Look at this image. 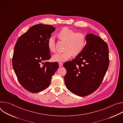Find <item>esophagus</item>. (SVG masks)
<instances>
[{
    "label": "esophagus",
    "instance_id": "obj_1",
    "mask_svg": "<svg viewBox=\"0 0 123 123\" xmlns=\"http://www.w3.org/2000/svg\"><path fill=\"white\" fill-rule=\"evenodd\" d=\"M59 66H62L63 65V63L62 62H59Z\"/></svg>",
    "mask_w": 123,
    "mask_h": 123
}]
</instances>
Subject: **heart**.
<instances>
[{"instance_id": "heart-1", "label": "heart", "mask_w": 123, "mask_h": 123, "mask_svg": "<svg viewBox=\"0 0 123 123\" xmlns=\"http://www.w3.org/2000/svg\"><path fill=\"white\" fill-rule=\"evenodd\" d=\"M56 36L60 41L65 42V51L54 55L52 60L55 62H64L69 59L72 55L78 56L83 50L86 43V36L84 34L75 33L74 30L67 27L62 28ZM47 47L52 53L56 51L55 40L54 37H50L48 39Z\"/></svg>"}]
</instances>
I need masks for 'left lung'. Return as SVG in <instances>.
<instances>
[{"mask_svg": "<svg viewBox=\"0 0 123 123\" xmlns=\"http://www.w3.org/2000/svg\"><path fill=\"white\" fill-rule=\"evenodd\" d=\"M81 52L73 60L65 62L64 82L67 88L79 96H86L96 90L109 65L107 44L100 37L88 34Z\"/></svg>", "mask_w": 123, "mask_h": 123, "instance_id": "obj_1", "label": "left lung"}]
</instances>
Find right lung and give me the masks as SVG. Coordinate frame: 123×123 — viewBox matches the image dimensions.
I'll return each mask as SVG.
<instances>
[{"label": "right lung", "instance_id": "right-lung-1", "mask_svg": "<svg viewBox=\"0 0 123 123\" xmlns=\"http://www.w3.org/2000/svg\"><path fill=\"white\" fill-rule=\"evenodd\" d=\"M55 30L50 25H35L19 37L15 45L13 69L20 85L32 93L47 88L59 68L58 62H46L51 58L47 40Z\"/></svg>", "mask_w": 123, "mask_h": 123}]
</instances>
